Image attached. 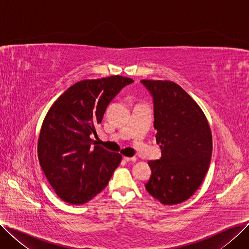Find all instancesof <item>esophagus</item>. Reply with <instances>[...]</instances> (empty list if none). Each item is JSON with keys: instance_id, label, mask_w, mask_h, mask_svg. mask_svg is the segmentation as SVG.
Returning a JSON list of instances; mask_svg holds the SVG:
<instances>
[{"instance_id": "1", "label": "esophagus", "mask_w": 249, "mask_h": 249, "mask_svg": "<svg viewBox=\"0 0 249 249\" xmlns=\"http://www.w3.org/2000/svg\"><path fill=\"white\" fill-rule=\"evenodd\" d=\"M123 160H125V161H136V158H127V156H124L123 158Z\"/></svg>"}]
</instances>
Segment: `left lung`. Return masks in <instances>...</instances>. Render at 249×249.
<instances>
[{
	"label": "left lung",
	"instance_id": "obj_1",
	"mask_svg": "<svg viewBox=\"0 0 249 249\" xmlns=\"http://www.w3.org/2000/svg\"><path fill=\"white\" fill-rule=\"evenodd\" d=\"M153 100L156 142L161 158L148 161L146 191L163 205L188 200L199 189L212 156V134L206 117L178 85L142 80Z\"/></svg>",
	"mask_w": 249,
	"mask_h": 249
}]
</instances>
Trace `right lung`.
Returning <instances> with one entry per match:
<instances>
[{
    "label": "right lung",
    "mask_w": 249,
    "mask_h": 249,
    "mask_svg": "<svg viewBox=\"0 0 249 249\" xmlns=\"http://www.w3.org/2000/svg\"><path fill=\"white\" fill-rule=\"evenodd\" d=\"M133 82L120 75L78 82L49 109L38 139V159L64 202L90 201L107 187L120 164L121 154L95 145L89 136L96 133L95 126L102 122L110 102Z\"/></svg>",
    "instance_id": "right-lung-1"
}]
</instances>
